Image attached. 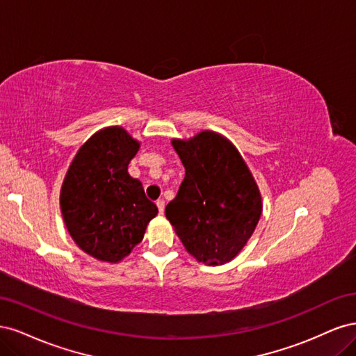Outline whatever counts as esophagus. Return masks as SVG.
<instances>
[{
	"instance_id": "1",
	"label": "esophagus",
	"mask_w": 356,
	"mask_h": 356,
	"mask_svg": "<svg viewBox=\"0 0 356 356\" xmlns=\"http://www.w3.org/2000/svg\"><path fill=\"white\" fill-rule=\"evenodd\" d=\"M156 204H157V208H159V212L163 213V211H165V200L163 199H159L156 202Z\"/></svg>"
}]
</instances>
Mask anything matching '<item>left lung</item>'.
<instances>
[{"label": "left lung", "mask_w": 356, "mask_h": 356, "mask_svg": "<svg viewBox=\"0 0 356 356\" xmlns=\"http://www.w3.org/2000/svg\"><path fill=\"white\" fill-rule=\"evenodd\" d=\"M186 168L166 218L186 250L209 266L238 255L261 217L260 190L245 160L227 138L203 131L187 141L172 139Z\"/></svg>", "instance_id": "obj_1"}]
</instances>
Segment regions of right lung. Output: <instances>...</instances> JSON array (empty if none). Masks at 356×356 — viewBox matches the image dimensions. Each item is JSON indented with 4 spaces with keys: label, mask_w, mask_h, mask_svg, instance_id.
<instances>
[{
    "label": "right lung",
    "mask_w": 356,
    "mask_h": 356,
    "mask_svg": "<svg viewBox=\"0 0 356 356\" xmlns=\"http://www.w3.org/2000/svg\"><path fill=\"white\" fill-rule=\"evenodd\" d=\"M138 149L123 127L101 129L80 147L62 182L60 211L71 238L99 261L131 254L159 212L127 172Z\"/></svg>",
    "instance_id": "add662e5"
}]
</instances>
